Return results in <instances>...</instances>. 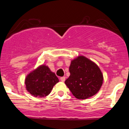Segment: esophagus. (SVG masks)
Returning a JSON list of instances; mask_svg holds the SVG:
<instances>
[{"label":"esophagus","mask_w":129,"mask_h":129,"mask_svg":"<svg viewBox=\"0 0 129 129\" xmlns=\"http://www.w3.org/2000/svg\"><path fill=\"white\" fill-rule=\"evenodd\" d=\"M60 80L62 82H64L65 80H66V77H60Z\"/></svg>","instance_id":"1"}]
</instances>
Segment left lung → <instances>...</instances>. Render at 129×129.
Wrapping results in <instances>:
<instances>
[{"mask_svg": "<svg viewBox=\"0 0 129 129\" xmlns=\"http://www.w3.org/2000/svg\"><path fill=\"white\" fill-rule=\"evenodd\" d=\"M71 75L65 84L78 99L94 95L103 83V75L99 67L84 56L73 60L69 67Z\"/></svg>", "mask_w": 129, "mask_h": 129, "instance_id": "8db88e82", "label": "left lung"}]
</instances>
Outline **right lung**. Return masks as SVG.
<instances>
[{
  "instance_id": "1",
  "label": "right lung",
  "mask_w": 129,
  "mask_h": 129,
  "mask_svg": "<svg viewBox=\"0 0 129 129\" xmlns=\"http://www.w3.org/2000/svg\"><path fill=\"white\" fill-rule=\"evenodd\" d=\"M58 79L50 69L42 65L30 73L25 78L26 89L35 97H44L49 94Z\"/></svg>"
}]
</instances>
